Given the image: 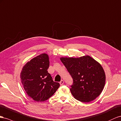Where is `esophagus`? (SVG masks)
I'll list each match as a JSON object with an SVG mask.
<instances>
[{
  "instance_id": "esophagus-1",
  "label": "esophagus",
  "mask_w": 121,
  "mask_h": 121,
  "mask_svg": "<svg viewBox=\"0 0 121 121\" xmlns=\"http://www.w3.org/2000/svg\"><path fill=\"white\" fill-rule=\"evenodd\" d=\"M60 85H61V86H62L63 85V84H64V81H63V80H61L60 82Z\"/></svg>"
}]
</instances>
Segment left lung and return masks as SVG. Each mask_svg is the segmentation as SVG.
<instances>
[{"label":"left lung","instance_id":"8db88e82","mask_svg":"<svg viewBox=\"0 0 121 121\" xmlns=\"http://www.w3.org/2000/svg\"><path fill=\"white\" fill-rule=\"evenodd\" d=\"M60 60L73 78L70 90L74 98L89 102L101 94L106 77L104 69L97 61L88 55L79 58L61 57Z\"/></svg>","mask_w":121,"mask_h":121}]
</instances>
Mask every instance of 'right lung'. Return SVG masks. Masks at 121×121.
<instances>
[{"label": "right lung", "instance_id": "1", "mask_svg": "<svg viewBox=\"0 0 121 121\" xmlns=\"http://www.w3.org/2000/svg\"><path fill=\"white\" fill-rule=\"evenodd\" d=\"M49 65V56L43 53L32 59L23 67L20 73L23 87L34 101L47 100L59 87V83L54 82L47 71Z\"/></svg>", "mask_w": 121, "mask_h": 121}]
</instances>
